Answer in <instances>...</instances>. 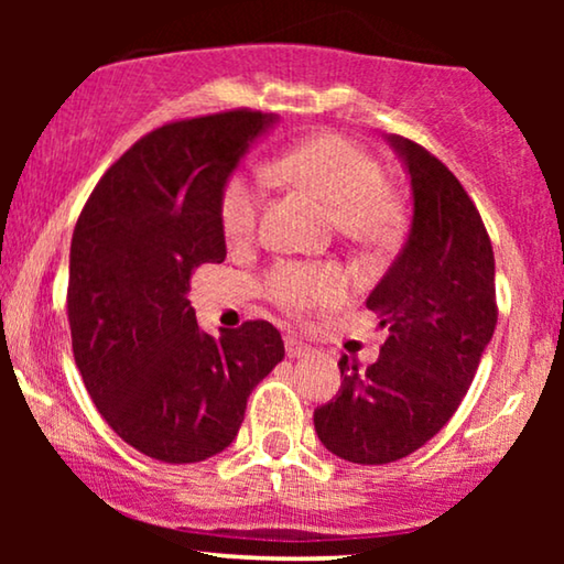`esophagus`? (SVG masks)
Listing matches in <instances>:
<instances>
[{"label":"esophagus","instance_id":"obj_1","mask_svg":"<svg viewBox=\"0 0 564 564\" xmlns=\"http://www.w3.org/2000/svg\"><path fill=\"white\" fill-rule=\"evenodd\" d=\"M284 349H288V357L290 359H300V357H311V346L297 341L295 336H288L284 338Z\"/></svg>","mask_w":564,"mask_h":564}]
</instances>
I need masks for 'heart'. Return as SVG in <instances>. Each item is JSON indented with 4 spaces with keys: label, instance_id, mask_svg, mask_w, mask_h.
<instances>
[{
    "label": "heart",
    "instance_id": "1",
    "mask_svg": "<svg viewBox=\"0 0 564 564\" xmlns=\"http://www.w3.org/2000/svg\"><path fill=\"white\" fill-rule=\"evenodd\" d=\"M276 172L328 205L338 230L349 238H380L395 218L380 164L341 135H318L295 145L280 159ZM259 205L261 184L253 176L238 172L223 184L218 218L228 243L249 241ZM346 290V276L328 264H280L267 276L269 297L292 313L334 305Z\"/></svg>",
    "mask_w": 564,
    "mask_h": 564
}]
</instances>
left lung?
I'll use <instances>...</instances> for the list:
<instances>
[{"instance_id":"obj_1","label":"left lung","mask_w":564,"mask_h":564,"mask_svg":"<svg viewBox=\"0 0 564 564\" xmlns=\"http://www.w3.org/2000/svg\"><path fill=\"white\" fill-rule=\"evenodd\" d=\"M413 195L411 234L369 292L388 328L380 359L341 357V388L315 408V434L354 465H388L436 436L473 384L498 323L496 259L480 213L442 161L388 135Z\"/></svg>"}]
</instances>
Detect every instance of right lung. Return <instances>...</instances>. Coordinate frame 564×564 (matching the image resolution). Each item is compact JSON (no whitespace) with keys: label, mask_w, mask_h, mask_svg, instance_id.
<instances>
[{"label":"right lung","mask_w":564,"mask_h":564,"mask_svg":"<svg viewBox=\"0 0 564 564\" xmlns=\"http://www.w3.org/2000/svg\"><path fill=\"white\" fill-rule=\"evenodd\" d=\"M274 122L234 110L153 130L107 169L76 220V367L102 419L145 457L189 465L226 449L251 390L284 357L272 323L210 336L187 300L192 272L226 259L223 184Z\"/></svg>","instance_id":"right-lung-1"}]
</instances>
